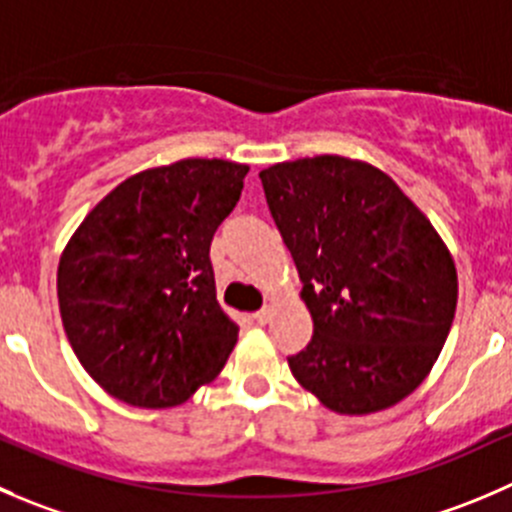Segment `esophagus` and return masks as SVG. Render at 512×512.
<instances>
[{"mask_svg": "<svg viewBox=\"0 0 512 512\" xmlns=\"http://www.w3.org/2000/svg\"><path fill=\"white\" fill-rule=\"evenodd\" d=\"M252 317H255L257 325H265V322L270 320V310H267V307H262V310H257Z\"/></svg>", "mask_w": 512, "mask_h": 512, "instance_id": "34e87169", "label": "esophagus"}]
</instances>
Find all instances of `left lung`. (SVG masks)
I'll use <instances>...</instances> for the list:
<instances>
[{"label": "left lung", "instance_id": "8db88e82", "mask_svg": "<svg viewBox=\"0 0 512 512\" xmlns=\"http://www.w3.org/2000/svg\"><path fill=\"white\" fill-rule=\"evenodd\" d=\"M295 260L312 340L287 357L325 408L367 415L408 398L438 360L458 272L428 217L385 172L337 155L260 172Z\"/></svg>", "mask_w": 512, "mask_h": 512}]
</instances>
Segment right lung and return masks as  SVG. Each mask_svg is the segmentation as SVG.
<instances>
[{"instance_id":"add662e5","label":"right lung","mask_w":512,"mask_h":512,"mask_svg":"<svg viewBox=\"0 0 512 512\" xmlns=\"http://www.w3.org/2000/svg\"><path fill=\"white\" fill-rule=\"evenodd\" d=\"M247 172L225 160L140 172L114 187L64 247V332L112 398L172 408L225 367L240 327L217 302L210 245Z\"/></svg>"}]
</instances>
